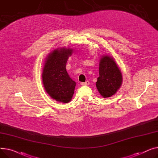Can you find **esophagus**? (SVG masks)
<instances>
[{"label":"esophagus","instance_id":"34e87169","mask_svg":"<svg viewBox=\"0 0 158 158\" xmlns=\"http://www.w3.org/2000/svg\"><path fill=\"white\" fill-rule=\"evenodd\" d=\"M89 83H90V82H89V81H86L85 82H81L80 84L81 85H89Z\"/></svg>","mask_w":158,"mask_h":158}]
</instances>
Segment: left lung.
<instances>
[{
  "label": "left lung",
  "mask_w": 158,
  "mask_h": 158,
  "mask_svg": "<svg viewBox=\"0 0 158 158\" xmlns=\"http://www.w3.org/2000/svg\"><path fill=\"white\" fill-rule=\"evenodd\" d=\"M99 70V77L96 83V87L103 97L112 96L121 86V72L114 59L107 55H103L101 58Z\"/></svg>",
  "instance_id": "1"
}]
</instances>
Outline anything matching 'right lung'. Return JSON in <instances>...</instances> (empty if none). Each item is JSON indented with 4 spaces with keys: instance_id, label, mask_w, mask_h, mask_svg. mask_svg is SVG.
Instances as JSON below:
<instances>
[{
    "instance_id": "right-lung-1",
    "label": "right lung",
    "mask_w": 158,
    "mask_h": 158,
    "mask_svg": "<svg viewBox=\"0 0 158 158\" xmlns=\"http://www.w3.org/2000/svg\"><path fill=\"white\" fill-rule=\"evenodd\" d=\"M72 49L61 48L54 50L46 60L42 79L44 89L57 101L64 103L71 101L76 83L69 77L66 69Z\"/></svg>"
}]
</instances>
